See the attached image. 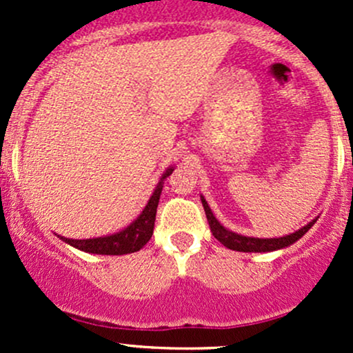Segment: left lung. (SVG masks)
I'll return each mask as SVG.
<instances>
[{
  "label": "left lung",
  "mask_w": 353,
  "mask_h": 353,
  "mask_svg": "<svg viewBox=\"0 0 353 353\" xmlns=\"http://www.w3.org/2000/svg\"><path fill=\"white\" fill-rule=\"evenodd\" d=\"M201 203H203V208H205L206 213V220H208V225L210 230H212L213 237L216 241H220L225 248L232 249V251H241V252H270V251H276V249H283L287 245L294 244L295 241L301 239L309 229L316 223V220L309 222L307 225L302 227V229L295 230L294 234H288V236L283 237H276V239H259V237H245L241 236V234L232 232V230H227L219 220L215 219V215L212 213L210 210L208 203L206 199L201 196Z\"/></svg>",
  "instance_id": "left-lung-1"
}]
</instances>
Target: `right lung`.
<instances>
[{
    "label": "right lung",
    "instance_id": "right-lung-1",
    "mask_svg": "<svg viewBox=\"0 0 353 353\" xmlns=\"http://www.w3.org/2000/svg\"><path fill=\"white\" fill-rule=\"evenodd\" d=\"M172 167H169V169L162 174L160 183L157 184L155 191L152 193V196L148 199L143 212L140 213V216H138L133 223H130V225L124 230H121V232L105 237H94V239H66V237H61L66 244L73 245V248L80 249V251L92 252V254L119 256L140 251V249L150 241L152 234H154L157 206H159L160 193H162L163 179L169 177L170 174H172Z\"/></svg>",
    "mask_w": 353,
    "mask_h": 353
}]
</instances>
